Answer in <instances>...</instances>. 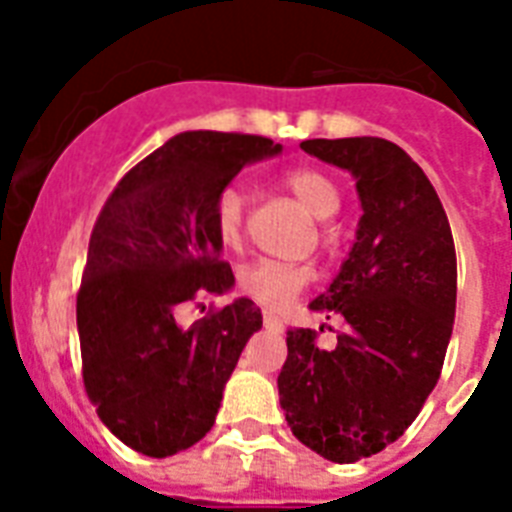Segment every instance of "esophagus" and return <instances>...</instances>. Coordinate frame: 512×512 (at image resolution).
Segmentation results:
<instances>
[{
  "label": "esophagus",
  "mask_w": 512,
  "mask_h": 512,
  "mask_svg": "<svg viewBox=\"0 0 512 512\" xmlns=\"http://www.w3.org/2000/svg\"><path fill=\"white\" fill-rule=\"evenodd\" d=\"M263 324L265 329H271V332H281V329H284L279 316H273V313H263Z\"/></svg>",
  "instance_id": "1"
}]
</instances>
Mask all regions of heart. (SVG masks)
Listing matches in <instances>:
<instances>
[{
	"label": "heart",
	"instance_id": "b5f03b06",
	"mask_svg": "<svg viewBox=\"0 0 512 512\" xmlns=\"http://www.w3.org/2000/svg\"><path fill=\"white\" fill-rule=\"evenodd\" d=\"M281 180L300 199V204L319 220H327L340 209V188L324 172L313 170V167H297V170L284 172ZM209 223H212V233L220 247H239L241 236H244V196L236 185H225L215 193L212 207H209ZM308 281H311L308 265L257 257L239 268L236 289L249 300H255L257 305L279 311L303 292Z\"/></svg>",
	"mask_w": 512,
	"mask_h": 512
}]
</instances>
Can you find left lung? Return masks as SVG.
<instances>
[{
  "label": "left lung",
  "mask_w": 512,
  "mask_h": 512,
  "mask_svg": "<svg viewBox=\"0 0 512 512\" xmlns=\"http://www.w3.org/2000/svg\"><path fill=\"white\" fill-rule=\"evenodd\" d=\"M300 148L356 177L364 209L348 260L311 303L348 327L332 350L316 345V329H289L279 374L297 441L342 465L404 436L436 388L454 327L457 255L436 188L404 148L382 138Z\"/></svg>",
  "instance_id": "obj_1"
}]
</instances>
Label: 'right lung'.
Listing matches in <instances>:
<instances>
[{
    "mask_svg": "<svg viewBox=\"0 0 512 512\" xmlns=\"http://www.w3.org/2000/svg\"><path fill=\"white\" fill-rule=\"evenodd\" d=\"M281 154L239 132H180L135 164L92 228L76 329L87 396L111 433L146 457L207 436L260 308L239 297L185 329L177 308L233 287L209 207L241 167Z\"/></svg>",
    "mask_w": 512,
    "mask_h": 512,
    "instance_id": "1",
    "label": "right lung"
}]
</instances>
